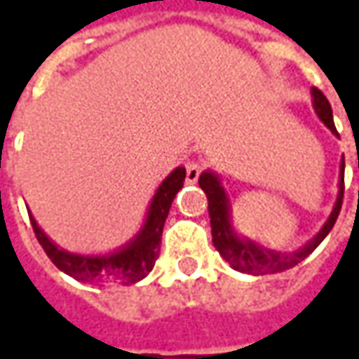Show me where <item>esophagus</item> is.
Returning a JSON list of instances; mask_svg holds the SVG:
<instances>
[{
    "label": "esophagus",
    "mask_w": 359,
    "mask_h": 359,
    "mask_svg": "<svg viewBox=\"0 0 359 359\" xmlns=\"http://www.w3.org/2000/svg\"><path fill=\"white\" fill-rule=\"evenodd\" d=\"M200 177V165L196 161H187L186 163V182L187 184H196Z\"/></svg>",
    "instance_id": "34e87169"
}]
</instances>
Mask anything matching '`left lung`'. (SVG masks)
Segmentation results:
<instances>
[{
    "instance_id": "8db88e82",
    "label": "left lung",
    "mask_w": 359,
    "mask_h": 359,
    "mask_svg": "<svg viewBox=\"0 0 359 359\" xmlns=\"http://www.w3.org/2000/svg\"><path fill=\"white\" fill-rule=\"evenodd\" d=\"M311 95H313V109H316L318 118L332 130V133H338L336 126H334L332 105L327 102V97L318 88H311ZM344 170H346V163L341 159L338 200H336V205H334L332 214L327 217V222L324 224V228L320 229L304 248H299L296 252L268 250V248H264V245H259L255 241L238 236L233 226H231V208H229L228 194L222 186L219 177L210 170L203 172L200 175V187L208 196V212H210L212 240H214L215 250L219 252V255L228 262L231 268L243 271V273H252V276L278 273V271H285V269L297 266L299 262H304L324 241V238L332 231L336 219H338L339 210H341V200H344Z\"/></svg>"
}]
</instances>
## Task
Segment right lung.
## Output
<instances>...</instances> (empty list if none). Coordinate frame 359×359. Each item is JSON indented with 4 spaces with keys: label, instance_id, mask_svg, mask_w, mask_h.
Masks as SVG:
<instances>
[{
    "label": "right lung",
    "instance_id": "add662e5",
    "mask_svg": "<svg viewBox=\"0 0 359 359\" xmlns=\"http://www.w3.org/2000/svg\"><path fill=\"white\" fill-rule=\"evenodd\" d=\"M186 180V168H175L158 187L154 200L149 203L147 217L144 228L137 231V236L126 243L121 250L107 255H79L69 254L65 250H60L53 241L43 233V229L37 226V222L32 219V228L35 238L46 250L48 257L62 269L63 273L72 276L74 280L83 283H130L144 280L145 276L154 269V264L159 255V243L163 233V224L170 214L172 201L175 194L184 187Z\"/></svg>",
    "mask_w": 359,
    "mask_h": 359
}]
</instances>
